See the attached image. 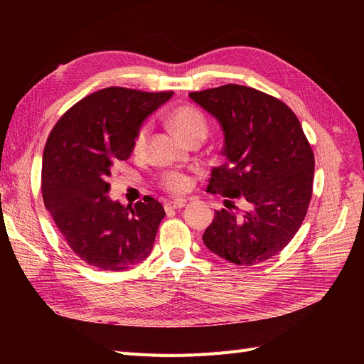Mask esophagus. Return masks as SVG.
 I'll return each mask as SVG.
<instances>
[{
  "instance_id": "34e87169",
  "label": "esophagus",
  "mask_w": 364,
  "mask_h": 364,
  "mask_svg": "<svg viewBox=\"0 0 364 364\" xmlns=\"http://www.w3.org/2000/svg\"><path fill=\"white\" fill-rule=\"evenodd\" d=\"M185 203H186V200L185 199H176V200H168V202H165V209H181V208H183L185 206Z\"/></svg>"
}]
</instances>
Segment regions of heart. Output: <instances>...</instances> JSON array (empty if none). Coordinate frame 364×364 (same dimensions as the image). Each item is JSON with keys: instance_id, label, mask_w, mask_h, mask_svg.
I'll return each instance as SVG.
<instances>
[{"instance_id": "1", "label": "heart", "mask_w": 364, "mask_h": 364, "mask_svg": "<svg viewBox=\"0 0 364 364\" xmlns=\"http://www.w3.org/2000/svg\"><path fill=\"white\" fill-rule=\"evenodd\" d=\"M170 124L178 132V134L188 141L194 136H206L208 134V119L206 117L194 106H179L176 107L170 115ZM149 124H142L134 139V153L135 155H142L146 150L147 138H149ZM161 186L168 193L181 194L190 190L191 179L190 176L181 171H167L162 174Z\"/></svg>"}]
</instances>
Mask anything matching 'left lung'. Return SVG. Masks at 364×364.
I'll return each mask as SVG.
<instances>
[{
	"mask_svg": "<svg viewBox=\"0 0 364 364\" xmlns=\"http://www.w3.org/2000/svg\"><path fill=\"white\" fill-rule=\"evenodd\" d=\"M190 98L223 129L226 162L214 167L208 193L245 199L237 215L215 211L203 234L205 246L238 266L266 261L299 230L311 200L314 155L299 119L278 98L241 85L191 92Z\"/></svg>",
	"mask_w": 364,
	"mask_h": 364,
	"instance_id": "left-lung-1",
	"label": "left lung"
}]
</instances>
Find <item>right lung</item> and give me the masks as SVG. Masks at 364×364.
<instances>
[{"instance_id": "right-lung-1", "label": "right lung", "mask_w": 364, "mask_h": 364, "mask_svg": "<svg viewBox=\"0 0 364 364\" xmlns=\"http://www.w3.org/2000/svg\"><path fill=\"white\" fill-rule=\"evenodd\" d=\"M173 95L111 86L86 95L53 127L42 156V197L71 250L100 270L121 272L153 249L164 206L109 199L107 179L134 151L144 119Z\"/></svg>"}]
</instances>
